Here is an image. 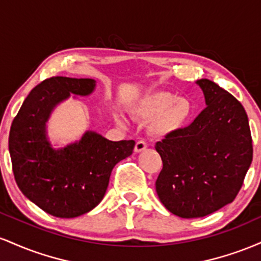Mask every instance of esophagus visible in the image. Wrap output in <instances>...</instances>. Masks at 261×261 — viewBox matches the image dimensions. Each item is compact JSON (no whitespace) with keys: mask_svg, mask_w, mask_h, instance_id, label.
I'll return each instance as SVG.
<instances>
[{"mask_svg":"<svg viewBox=\"0 0 261 261\" xmlns=\"http://www.w3.org/2000/svg\"><path fill=\"white\" fill-rule=\"evenodd\" d=\"M147 148V142L145 140H140L136 142V146H135V152H142Z\"/></svg>","mask_w":261,"mask_h":261,"instance_id":"esophagus-1","label":"esophagus"}]
</instances>
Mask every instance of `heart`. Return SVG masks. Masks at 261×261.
<instances>
[{"mask_svg":"<svg viewBox=\"0 0 261 261\" xmlns=\"http://www.w3.org/2000/svg\"><path fill=\"white\" fill-rule=\"evenodd\" d=\"M193 112L194 107L190 100L178 98L170 92H155L146 95L134 108L137 118L142 120L154 119L152 128L161 136L175 133L184 127L190 120Z\"/></svg>","mask_w":261,"mask_h":261,"instance_id":"b5f03b06","label":"heart"}]
</instances>
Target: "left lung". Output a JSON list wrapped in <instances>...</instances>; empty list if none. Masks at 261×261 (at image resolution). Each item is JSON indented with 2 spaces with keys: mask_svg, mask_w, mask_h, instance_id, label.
Instances as JSON below:
<instances>
[{
  "mask_svg": "<svg viewBox=\"0 0 261 261\" xmlns=\"http://www.w3.org/2000/svg\"><path fill=\"white\" fill-rule=\"evenodd\" d=\"M206 107L190 125L155 143L163 162L155 191L181 218L203 217L236 199L253 160L248 115L230 93L196 81Z\"/></svg>",
  "mask_w": 261,
  "mask_h": 261,
  "instance_id": "left-lung-1",
  "label": "left lung"
}]
</instances>
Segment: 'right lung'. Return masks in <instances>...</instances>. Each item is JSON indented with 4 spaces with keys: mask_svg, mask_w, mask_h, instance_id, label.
<instances>
[{
    "mask_svg": "<svg viewBox=\"0 0 261 261\" xmlns=\"http://www.w3.org/2000/svg\"><path fill=\"white\" fill-rule=\"evenodd\" d=\"M95 81L56 76L32 89L11 125L12 169L23 195L60 218L87 214L103 200L112 170L128 157L134 140L109 141L94 131L62 148L47 140L46 122L54 108L72 94L88 95Z\"/></svg>",
    "mask_w": 261,
    "mask_h": 261,
    "instance_id": "right-lung-1",
    "label": "right lung"
}]
</instances>
